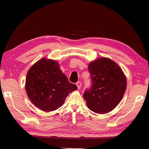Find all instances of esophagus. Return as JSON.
Returning a JSON list of instances; mask_svg holds the SVG:
<instances>
[{
	"label": "esophagus",
	"instance_id": "esophagus-1",
	"mask_svg": "<svg viewBox=\"0 0 149 149\" xmlns=\"http://www.w3.org/2000/svg\"><path fill=\"white\" fill-rule=\"evenodd\" d=\"M76 85H77L78 89H80L81 87V82H77V83H76Z\"/></svg>",
	"mask_w": 149,
	"mask_h": 149
}]
</instances>
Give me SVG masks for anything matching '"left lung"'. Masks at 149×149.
Segmentation results:
<instances>
[{"label":"left lung","instance_id":"obj_1","mask_svg":"<svg viewBox=\"0 0 149 149\" xmlns=\"http://www.w3.org/2000/svg\"><path fill=\"white\" fill-rule=\"evenodd\" d=\"M88 70L91 85L83 94L88 107L99 114L111 111L122 100L127 87L122 70L111 59L102 58L90 63Z\"/></svg>","mask_w":149,"mask_h":149}]
</instances>
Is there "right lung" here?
<instances>
[{"label":"right lung","mask_w":149,"mask_h":149,"mask_svg":"<svg viewBox=\"0 0 149 149\" xmlns=\"http://www.w3.org/2000/svg\"><path fill=\"white\" fill-rule=\"evenodd\" d=\"M77 89L76 85L70 83L54 60L40 59L31 66L27 74V96L34 106L44 111L58 109L63 106L68 94Z\"/></svg>","instance_id":"1"}]
</instances>
